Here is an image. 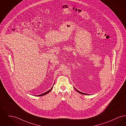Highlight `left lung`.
Instances as JSON below:
<instances>
[{
  "label": "left lung",
  "instance_id": "8db88e82",
  "mask_svg": "<svg viewBox=\"0 0 126 126\" xmlns=\"http://www.w3.org/2000/svg\"><path fill=\"white\" fill-rule=\"evenodd\" d=\"M76 89V90H77V92H78L79 93H80V94H83V95H89V94H86V93H83V92H80V91H79L78 90H77V89Z\"/></svg>",
  "mask_w": 126,
  "mask_h": 126
}]
</instances>
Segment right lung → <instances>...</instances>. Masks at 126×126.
<instances>
[{"label":"right lung","instance_id":"1","mask_svg":"<svg viewBox=\"0 0 126 126\" xmlns=\"http://www.w3.org/2000/svg\"><path fill=\"white\" fill-rule=\"evenodd\" d=\"M53 86H52V88H51V89H50L49 90H48L47 91V92H45L44 93H43V94H41V95H37V96H44V95H46V94H47V93H48L51 90H52V88H53Z\"/></svg>","mask_w":126,"mask_h":126}]
</instances>
